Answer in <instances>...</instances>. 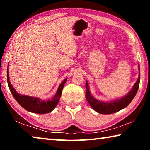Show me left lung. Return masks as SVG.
<instances>
[{
  "instance_id": "obj_1",
  "label": "left lung",
  "mask_w": 150,
  "mask_h": 150,
  "mask_svg": "<svg viewBox=\"0 0 150 150\" xmlns=\"http://www.w3.org/2000/svg\"><path fill=\"white\" fill-rule=\"evenodd\" d=\"M139 70V76L135 84L134 85L132 90L129 92L126 95L120 98H117L116 100H113L110 102H104L97 100L94 96H92L89 90L88 87V83L86 81V98L89 103L91 107L98 113L103 114V115H110L116 112L120 111L122 109L126 108L132 100L134 99V96H136L137 91L138 90L139 81H140V69H139V65H138Z\"/></svg>"
}]
</instances>
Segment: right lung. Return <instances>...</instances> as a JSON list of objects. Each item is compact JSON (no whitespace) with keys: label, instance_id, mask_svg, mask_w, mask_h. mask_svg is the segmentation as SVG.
Here are the masks:
<instances>
[{"label":"right lung","instance_id":"add662e5","mask_svg":"<svg viewBox=\"0 0 150 150\" xmlns=\"http://www.w3.org/2000/svg\"><path fill=\"white\" fill-rule=\"evenodd\" d=\"M9 71H8V69H7V82L11 92L14 97L15 99L18 103L19 105L22 106L26 110L31 112L33 113L37 114H46L52 112L57 106L58 102H59V98L62 95V90L63 88L65 83L67 81V78L63 81L59 85L58 87L56 93L55 94L54 97L51 99L44 100H42L39 98L34 97V96H30L27 95H22L16 92L12 87L9 79Z\"/></svg>","mask_w":150,"mask_h":150}]
</instances>
